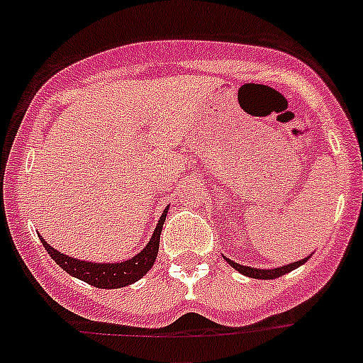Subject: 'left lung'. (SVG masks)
<instances>
[{
    "mask_svg": "<svg viewBox=\"0 0 363 363\" xmlns=\"http://www.w3.org/2000/svg\"><path fill=\"white\" fill-rule=\"evenodd\" d=\"M224 260H226L233 269H237L239 272H242L244 276H250V278H255V279H274V278H279V276H283V274H287V272L294 271V269H298L299 265H303L306 260H308V257L301 258L299 262H292V264H287V265H283V267H276V269L246 267V265L237 264V262L230 260V258H226V257H224Z\"/></svg>",
    "mask_w": 363,
    "mask_h": 363,
    "instance_id": "8db88e82",
    "label": "left lung"
}]
</instances>
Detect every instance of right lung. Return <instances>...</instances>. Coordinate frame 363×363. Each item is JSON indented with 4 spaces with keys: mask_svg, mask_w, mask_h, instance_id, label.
<instances>
[{
    "mask_svg": "<svg viewBox=\"0 0 363 363\" xmlns=\"http://www.w3.org/2000/svg\"><path fill=\"white\" fill-rule=\"evenodd\" d=\"M167 210H164L160 220H158L157 228L153 231V237L150 239L147 246L144 247L140 253H137L135 257H132L130 260L119 262V264H96V262H85L78 260V258L67 257V255L60 253L55 247H51L46 240L40 237V242L46 247L48 255L64 269L65 272H69L74 278L82 279V281L89 283L92 287L98 289H121L126 287V285H132L137 279L143 278L151 267H153L155 260H157L158 255V244H160V233L162 226L165 223V216H167Z\"/></svg>",
    "mask_w": 363,
    "mask_h": 363,
    "instance_id": "add662e5",
    "label": "right lung"
}]
</instances>
